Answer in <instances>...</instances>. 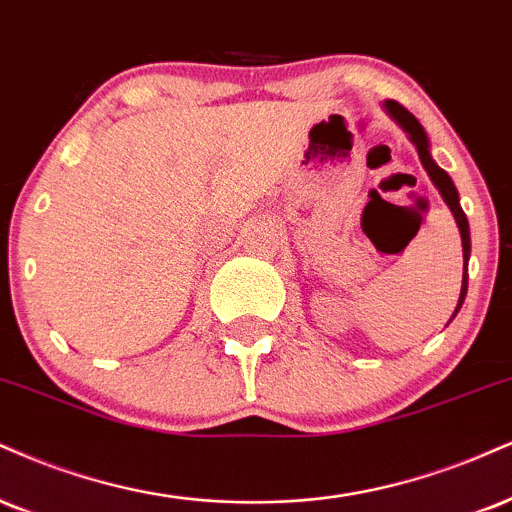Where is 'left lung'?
<instances>
[{"label": "left lung", "mask_w": 512, "mask_h": 512, "mask_svg": "<svg viewBox=\"0 0 512 512\" xmlns=\"http://www.w3.org/2000/svg\"><path fill=\"white\" fill-rule=\"evenodd\" d=\"M384 107H386V112L391 114V119L396 121L398 126L410 135L412 143H415L417 155H420L422 166H424V169H427V174H429V178H432L434 186L439 188L443 202H446V205L451 207V212H453V217H455V224H458V229H460V238H463V267H465V272H463V288H460L458 307H455V312H453V317H455V315H458L460 307H463L465 295H467V262H470V248H472V245H470V224H467V217H465L463 207H460L458 190H455L451 176H448L446 171H443L441 166L432 159V152H429L427 133H424V128L420 126V121H417L415 116H412L408 109L403 107V104H398V102H393V100L384 102Z\"/></svg>", "instance_id": "left-lung-1"}]
</instances>
